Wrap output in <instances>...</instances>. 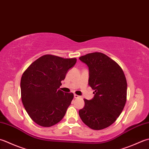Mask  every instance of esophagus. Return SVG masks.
<instances>
[{
  "label": "esophagus",
  "mask_w": 149,
  "mask_h": 149,
  "mask_svg": "<svg viewBox=\"0 0 149 149\" xmlns=\"http://www.w3.org/2000/svg\"><path fill=\"white\" fill-rule=\"evenodd\" d=\"M79 97H80V96H79V95H77L76 94H74V98L75 99H77V98H79Z\"/></svg>",
  "instance_id": "obj_1"
}]
</instances>
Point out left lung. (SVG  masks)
Returning a JSON list of instances; mask_svg holds the SVG:
<instances>
[{
	"label": "left lung",
	"instance_id": "left-lung-1",
	"mask_svg": "<svg viewBox=\"0 0 149 149\" xmlns=\"http://www.w3.org/2000/svg\"><path fill=\"white\" fill-rule=\"evenodd\" d=\"M79 60L88 67V84L94 96L91 100L84 99V107L79 115L90 129H104L114 123L124 109L126 77L118 63L100 52L83 55Z\"/></svg>",
	"mask_w": 149,
	"mask_h": 149
}]
</instances>
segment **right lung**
Listing matches in <instances>:
<instances>
[{
	"label": "right lung",
	"instance_id": "add662e5",
	"mask_svg": "<svg viewBox=\"0 0 149 149\" xmlns=\"http://www.w3.org/2000/svg\"><path fill=\"white\" fill-rule=\"evenodd\" d=\"M75 58L45 55L29 66L20 80L21 99L26 111L35 123L49 127L65 116L74 98L73 93L59 89Z\"/></svg>",
	"mask_w": 149,
	"mask_h": 149
}]
</instances>
